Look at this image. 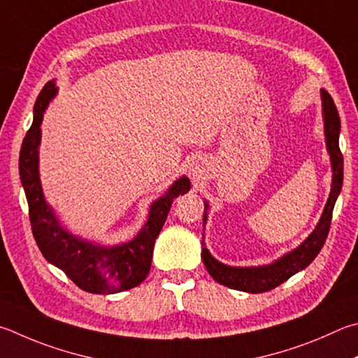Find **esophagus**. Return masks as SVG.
I'll return each instance as SVG.
<instances>
[{"mask_svg": "<svg viewBox=\"0 0 358 358\" xmlns=\"http://www.w3.org/2000/svg\"><path fill=\"white\" fill-rule=\"evenodd\" d=\"M191 173H192V177H194V178H196V177H199V175H197V173H199V171H197V169H192V171H191Z\"/></svg>", "mask_w": 358, "mask_h": 358, "instance_id": "esophagus-1", "label": "esophagus"}]
</instances>
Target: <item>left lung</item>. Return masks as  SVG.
Instances as JSON below:
<instances>
[{"label":"left lung","instance_id":"1","mask_svg":"<svg viewBox=\"0 0 358 358\" xmlns=\"http://www.w3.org/2000/svg\"><path fill=\"white\" fill-rule=\"evenodd\" d=\"M322 99V119H324V133H326V145L332 162V187L327 199V203L324 206L322 216L317 222L316 229L310 233V236L305 241L296 247L294 250L285 253L283 257L275 259L274 263L264 266H253V268H235V266H227L217 262L208 252L203 241H201V259L206 271L217 283L224 285L238 291H245L257 294L274 289L278 285L287 282L289 277L297 274L299 271L307 268L321 252L324 243H326L330 222H332V213L335 201L340 196L343 186V155L338 144L340 138V115H338L336 106L326 90H321ZM208 203L205 201V214L203 224L208 219Z\"/></svg>","mask_w":358,"mask_h":358}]
</instances>
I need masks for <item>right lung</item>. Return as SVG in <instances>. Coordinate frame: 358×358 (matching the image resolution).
<instances>
[{
  "mask_svg": "<svg viewBox=\"0 0 358 358\" xmlns=\"http://www.w3.org/2000/svg\"><path fill=\"white\" fill-rule=\"evenodd\" d=\"M56 94L55 80L45 84L38 94L34 120L23 139L18 161L20 180L29 206L32 235L45 259L59 268L84 291L92 294H114L138 287L150 272L155 241L166 222L173 199L189 191L191 181L187 177L178 178L164 196L153 201L147 222L131 241L108 247L71 235L59 224L53 208L45 201L38 177L41 125L45 109Z\"/></svg>",
  "mask_w": 358,
  "mask_h": 358,
  "instance_id": "add662e5",
  "label": "right lung"
}]
</instances>
